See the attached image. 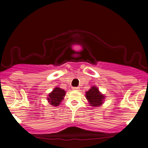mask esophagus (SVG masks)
<instances>
[{
	"label": "esophagus",
	"mask_w": 148,
	"mask_h": 148,
	"mask_svg": "<svg viewBox=\"0 0 148 148\" xmlns=\"http://www.w3.org/2000/svg\"><path fill=\"white\" fill-rule=\"evenodd\" d=\"M73 90H79V88L78 87H77V88H73Z\"/></svg>",
	"instance_id": "34e87169"
}]
</instances>
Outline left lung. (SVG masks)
Masks as SVG:
<instances>
[{"instance_id": "1", "label": "left lung", "mask_w": 148, "mask_h": 148, "mask_svg": "<svg viewBox=\"0 0 148 148\" xmlns=\"http://www.w3.org/2000/svg\"><path fill=\"white\" fill-rule=\"evenodd\" d=\"M86 98L90 106L98 107L104 104L106 96L100 92L96 86H93L86 92Z\"/></svg>"}]
</instances>
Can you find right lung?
Masks as SVG:
<instances>
[{
    "label": "right lung",
    "mask_w": 148,
    "mask_h": 148,
    "mask_svg": "<svg viewBox=\"0 0 148 148\" xmlns=\"http://www.w3.org/2000/svg\"><path fill=\"white\" fill-rule=\"evenodd\" d=\"M66 94V92L59 87H56L54 90L48 94L47 100L50 105L53 106H58L62 101L63 100L64 97Z\"/></svg>",
    "instance_id": "obj_1"
}]
</instances>
